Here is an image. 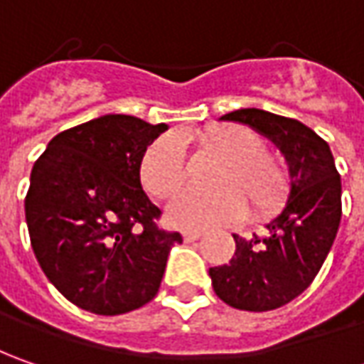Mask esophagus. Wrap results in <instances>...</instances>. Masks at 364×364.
<instances>
[{
  "mask_svg": "<svg viewBox=\"0 0 364 364\" xmlns=\"http://www.w3.org/2000/svg\"><path fill=\"white\" fill-rule=\"evenodd\" d=\"M182 237H184V241H186V243H194V241H198V239L203 237V232L200 231H184L182 232Z\"/></svg>",
  "mask_w": 364,
  "mask_h": 364,
  "instance_id": "obj_1",
  "label": "esophagus"
}]
</instances>
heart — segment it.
I'll use <instances>...</instances> for the list:
<instances>
[{
	"mask_svg": "<svg viewBox=\"0 0 364 364\" xmlns=\"http://www.w3.org/2000/svg\"><path fill=\"white\" fill-rule=\"evenodd\" d=\"M194 139L206 149L227 158L213 192H184L168 206V220L182 229H206L231 223L243 213H263L279 200L284 176L272 158L263 154V141L241 125H215L198 132ZM141 182L154 196H174L184 184V147L174 135L158 137L141 158Z\"/></svg>",
	"mask_w": 364,
	"mask_h": 364,
	"instance_id": "1",
	"label": "heart"
}]
</instances>
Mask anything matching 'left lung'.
Masks as SVG:
<instances>
[{"label": "left lung", "instance_id": "8db88e82", "mask_svg": "<svg viewBox=\"0 0 364 364\" xmlns=\"http://www.w3.org/2000/svg\"><path fill=\"white\" fill-rule=\"evenodd\" d=\"M220 121L261 133L287 164V200L265 223V235H232L237 249L231 261L208 269L215 294L225 304L267 312L298 298L328 257L343 217L341 176L328 144L300 121L255 107L237 109Z\"/></svg>", "mask_w": 364, "mask_h": 364}]
</instances>
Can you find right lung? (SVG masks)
<instances>
[{
  "label": "right lung",
  "mask_w": 364,
  "mask_h": 364,
  "mask_svg": "<svg viewBox=\"0 0 364 364\" xmlns=\"http://www.w3.org/2000/svg\"><path fill=\"white\" fill-rule=\"evenodd\" d=\"M168 129L103 115L52 137L26 196L34 255L80 310L125 314L154 300L180 232L156 229L160 208L141 188V158Z\"/></svg>",
  "instance_id": "right-lung-1"
}]
</instances>
